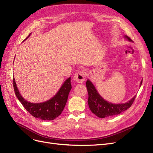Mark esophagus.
Segmentation results:
<instances>
[{
  "label": "esophagus",
  "instance_id": "34e87169",
  "mask_svg": "<svg viewBox=\"0 0 153 153\" xmlns=\"http://www.w3.org/2000/svg\"><path fill=\"white\" fill-rule=\"evenodd\" d=\"M85 73L84 71H80L75 73L74 79L78 83H82L85 78Z\"/></svg>",
  "mask_w": 153,
  "mask_h": 153
}]
</instances>
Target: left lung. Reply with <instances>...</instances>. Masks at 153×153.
Returning <instances> with one entry per match:
<instances>
[{"label":"left lung","mask_w":153,"mask_h":153,"mask_svg":"<svg viewBox=\"0 0 153 153\" xmlns=\"http://www.w3.org/2000/svg\"><path fill=\"white\" fill-rule=\"evenodd\" d=\"M128 41H132L130 38L125 36ZM142 80L140 82V85H142ZM86 87L89 94L88 98V105L91 112L94 114L96 116L100 118H105L106 117L112 116V115H118L124 111L126 110L132 105L134 100L135 99L136 96L129 100L128 102L121 104H112L105 101L101 97L96 89L94 85L92 82L87 80L86 82Z\"/></svg>","instance_id":"1"}]
</instances>
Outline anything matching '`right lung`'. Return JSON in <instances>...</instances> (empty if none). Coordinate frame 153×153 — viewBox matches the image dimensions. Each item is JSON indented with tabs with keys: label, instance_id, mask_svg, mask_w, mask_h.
Returning a JSON list of instances; mask_svg holds the SVG:
<instances>
[{
	"label": "right lung",
	"instance_id": "1",
	"mask_svg": "<svg viewBox=\"0 0 153 153\" xmlns=\"http://www.w3.org/2000/svg\"><path fill=\"white\" fill-rule=\"evenodd\" d=\"M29 36L30 34L27 38H29ZM13 87L17 98L30 114L36 118L46 121H52L61 115L65 107L69 91L71 89V77L68 78L64 82L61 89L52 98L40 103H30L23 98L18 89L14 78Z\"/></svg>",
	"mask_w": 153,
	"mask_h": 153
}]
</instances>
